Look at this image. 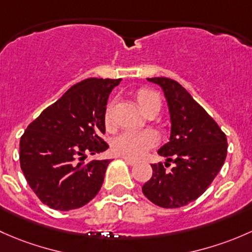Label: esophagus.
Segmentation results:
<instances>
[{
    "label": "esophagus",
    "mask_w": 252,
    "mask_h": 252,
    "mask_svg": "<svg viewBox=\"0 0 252 252\" xmlns=\"http://www.w3.org/2000/svg\"><path fill=\"white\" fill-rule=\"evenodd\" d=\"M123 159H124V160H125V161L127 162V164H128V165H131V166H133V165H136V164H137V161H134V160L129 159V158L123 157Z\"/></svg>",
    "instance_id": "34e87169"
}]
</instances>
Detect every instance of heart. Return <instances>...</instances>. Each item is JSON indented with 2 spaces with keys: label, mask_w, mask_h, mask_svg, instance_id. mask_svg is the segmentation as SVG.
<instances>
[{
  "label": "heart",
  "mask_w": 252,
  "mask_h": 252,
  "mask_svg": "<svg viewBox=\"0 0 252 252\" xmlns=\"http://www.w3.org/2000/svg\"><path fill=\"white\" fill-rule=\"evenodd\" d=\"M139 105L143 111L148 108L161 105V99L159 94L153 91L142 90L137 95ZM113 118V103L108 105L105 111V120L108 124L111 123ZM158 143V136L153 131L144 129V131H136V129H127L121 132L116 136L113 141V149L116 154L124 155L129 158H139L145 154L150 148H153Z\"/></svg>",
  "instance_id": "1"
}]
</instances>
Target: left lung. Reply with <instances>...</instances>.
<instances>
[{
	"mask_svg": "<svg viewBox=\"0 0 252 252\" xmlns=\"http://www.w3.org/2000/svg\"><path fill=\"white\" fill-rule=\"evenodd\" d=\"M147 80L161 88L170 114V138L158 154L166 158L165 166L175 165L171 171L161 162L152 165L153 176L142 191L158 206L177 209L198 199L215 180L227 157V137L175 80Z\"/></svg>",
	"mask_w": 252,
	"mask_h": 252,
	"instance_id": "left-lung-1",
	"label": "left lung"
}]
</instances>
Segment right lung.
<instances>
[{"mask_svg":"<svg viewBox=\"0 0 252 252\" xmlns=\"http://www.w3.org/2000/svg\"><path fill=\"white\" fill-rule=\"evenodd\" d=\"M121 79L90 77L74 85L42 111L20 138V167L43 204L59 211L79 209L100 190L111 160H91L105 152V110Z\"/></svg>","mask_w":252,"mask_h":252,"instance_id":"right-lung-1","label":"right lung"}]
</instances>
